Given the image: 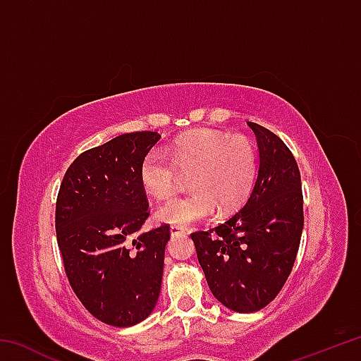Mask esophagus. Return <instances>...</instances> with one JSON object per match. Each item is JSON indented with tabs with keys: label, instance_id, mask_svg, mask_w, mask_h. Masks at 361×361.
<instances>
[{
	"label": "esophagus",
	"instance_id": "1",
	"mask_svg": "<svg viewBox=\"0 0 361 361\" xmlns=\"http://www.w3.org/2000/svg\"><path fill=\"white\" fill-rule=\"evenodd\" d=\"M185 232H186V229L180 228V226H172V228H170V234L172 235H183Z\"/></svg>",
	"mask_w": 361,
	"mask_h": 361
}]
</instances>
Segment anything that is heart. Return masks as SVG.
I'll return each mask as SVG.
<instances>
[{
	"instance_id": "b5f03b06",
	"label": "heart",
	"mask_w": 361,
	"mask_h": 361,
	"mask_svg": "<svg viewBox=\"0 0 361 361\" xmlns=\"http://www.w3.org/2000/svg\"><path fill=\"white\" fill-rule=\"evenodd\" d=\"M258 161L255 145L245 135L197 130L180 137L162 149H151L140 164V185L151 197L162 199L175 191L183 176H190L192 192L170 197L157 207L159 221L186 228L215 215L216 207L228 213L252 194Z\"/></svg>"
}]
</instances>
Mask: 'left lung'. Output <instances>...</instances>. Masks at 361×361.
I'll return each instance as SVG.
<instances>
[{
	"instance_id": "8db88e82",
	"label": "left lung",
	"mask_w": 361,
	"mask_h": 361,
	"mask_svg": "<svg viewBox=\"0 0 361 361\" xmlns=\"http://www.w3.org/2000/svg\"><path fill=\"white\" fill-rule=\"evenodd\" d=\"M248 127L259 151L252 194L228 221L191 234L213 296L239 314L256 312L279 295L304 226L301 175L291 151L266 127Z\"/></svg>"
}]
</instances>
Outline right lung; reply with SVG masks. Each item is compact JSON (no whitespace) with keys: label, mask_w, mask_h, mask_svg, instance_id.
Returning <instances> with one entry per match:
<instances>
[{"label":"right lung","mask_w":361,"mask_h":361,"mask_svg":"<svg viewBox=\"0 0 361 361\" xmlns=\"http://www.w3.org/2000/svg\"><path fill=\"white\" fill-rule=\"evenodd\" d=\"M161 135L124 133L82 152L66 170L56 207V231L66 277L95 319L132 326L156 307L167 224L142 232L148 199L140 164Z\"/></svg>","instance_id":"add662e5"}]
</instances>
